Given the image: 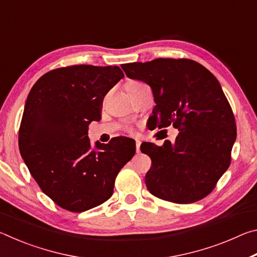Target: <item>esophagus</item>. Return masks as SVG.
<instances>
[{"label": "esophagus", "instance_id": "esophagus-1", "mask_svg": "<svg viewBox=\"0 0 257 257\" xmlns=\"http://www.w3.org/2000/svg\"><path fill=\"white\" fill-rule=\"evenodd\" d=\"M136 152H137V153L141 152V142H139V141L136 142Z\"/></svg>", "mask_w": 257, "mask_h": 257}]
</instances>
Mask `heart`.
<instances>
[{"label": "heart", "mask_w": 257, "mask_h": 257, "mask_svg": "<svg viewBox=\"0 0 257 257\" xmlns=\"http://www.w3.org/2000/svg\"><path fill=\"white\" fill-rule=\"evenodd\" d=\"M144 84H142V82L136 81V80H132V81H128L127 84H125V88L127 90H134V89H137L139 87H142Z\"/></svg>", "instance_id": "b5f03b06"}]
</instances>
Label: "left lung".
Returning a JSON list of instances; mask_svg holds the SVG:
<instances>
[{"mask_svg":"<svg viewBox=\"0 0 257 257\" xmlns=\"http://www.w3.org/2000/svg\"><path fill=\"white\" fill-rule=\"evenodd\" d=\"M127 77L151 86L155 127L179 130L175 143L141 146L152 160L145 176L150 193L189 204L206 197L231 162L237 127L216 78L189 59H155L122 64Z\"/></svg>","mask_w":257,"mask_h":257,"instance_id":"1","label":"left lung"}]
</instances>
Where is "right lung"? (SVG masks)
<instances>
[{"label": "right lung", "instance_id": "obj_1", "mask_svg": "<svg viewBox=\"0 0 257 257\" xmlns=\"http://www.w3.org/2000/svg\"><path fill=\"white\" fill-rule=\"evenodd\" d=\"M124 75L119 67L78 64L38 79L26 101L19 150L30 175L56 205L84 212L112 196L114 181L135 155L130 138L92 149L88 125L101 119L106 93Z\"/></svg>", "mask_w": 257, "mask_h": 257}]
</instances>
